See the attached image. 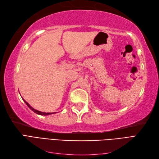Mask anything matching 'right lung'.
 Instances as JSON below:
<instances>
[{"label":"right lung","mask_w":159,"mask_h":159,"mask_svg":"<svg viewBox=\"0 0 159 159\" xmlns=\"http://www.w3.org/2000/svg\"><path fill=\"white\" fill-rule=\"evenodd\" d=\"M25 101V100H24ZM25 102L26 103V104L27 105V106L29 107L32 111H33L34 112V113H37V114H38V115H50V114H52L53 113H44V112H41V111H37V110H36V109H33L32 107H30V105L28 104L27 102H26L25 101Z\"/></svg>","instance_id":"obj_1"}]
</instances>
